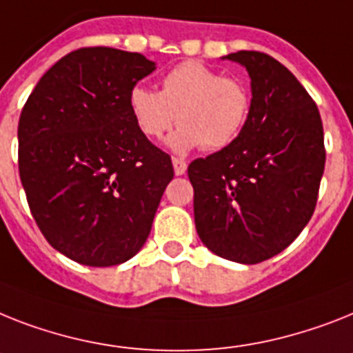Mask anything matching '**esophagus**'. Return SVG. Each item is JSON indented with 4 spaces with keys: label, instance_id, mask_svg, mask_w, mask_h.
Returning <instances> with one entry per match:
<instances>
[{
    "label": "esophagus",
    "instance_id": "obj_1",
    "mask_svg": "<svg viewBox=\"0 0 353 353\" xmlns=\"http://www.w3.org/2000/svg\"><path fill=\"white\" fill-rule=\"evenodd\" d=\"M173 168H174V174H183L185 170H188V164H185V160L182 159H173Z\"/></svg>",
    "mask_w": 353,
    "mask_h": 353
}]
</instances>
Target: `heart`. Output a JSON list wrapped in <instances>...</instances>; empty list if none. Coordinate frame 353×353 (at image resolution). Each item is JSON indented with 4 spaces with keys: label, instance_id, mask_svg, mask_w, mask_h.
<instances>
[{
    "label": "heart",
    "instance_id": "b5f03b06",
    "mask_svg": "<svg viewBox=\"0 0 353 353\" xmlns=\"http://www.w3.org/2000/svg\"><path fill=\"white\" fill-rule=\"evenodd\" d=\"M131 117L148 139L162 137L179 122L168 145L188 153L203 145L216 151L234 142L250 110L247 86L198 61H185L165 74L162 90L135 86L128 95Z\"/></svg>",
    "mask_w": 353,
    "mask_h": 353
}]
</instances>
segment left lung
Segmentation results:
<instances>
[{
    "mask_svg": "<svg viewBox=\"0 0 353 353\" xmlns=\"http://www.w3.org/2000/svg\"><path fill=\"white\" fill-rule=\"evenodd\" d=\"M222 59L249 72L252 99L238 139L189 164L194 225L211 252L252 265L287 249L312 218L327 157L323 122L274 57L241 50Z\"/></svg>",
    "mask_w": 353,
    "mask_h": 353,
    "instance_id": "obj_1",
    "label": "left lung"
}]
</instances>
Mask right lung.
I'll use <instances>...</instances> for the list:
<instances>
[{
    "label": "right lung",
    "mask_w": 353,
    "mask_h": 353,
    "mask_svg": "<svg viewBox=\"0 0 353 353\" xmlns=\"http://www.w3.org/2000/svg\"><path fill=\"white\" fill-rule=\"evenodd\" d=\"M155 68L135 52L79 48L39 79L23 108L19 176L32 216L77 263L133 258L173 179L171 157L137 128L128 104Z\"/></svg>",
    "instance_id": "add662e5"
}]
</instances>
